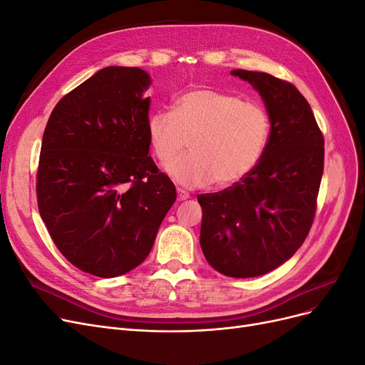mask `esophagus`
<instances>
[{
	"label": "esophagus",
	"mask_w": 365,
	"mask_h": 365,
	"mask_svg": "<svg viewBox=\"0 0 365 365\" xmlns=\"http://www.w3.org/2000/svg\"><path fill=\"white\" fill-rule=\"evenodd\" d=\"M189 197H190L189 193L182 189H178V201H185V200H189Z\"/></svg>",
	"instance_id": "34e87169"
}]
</instances>
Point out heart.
<instances>
[{"label": "heart", "mask_w": 365, "mask_h": 365, "mask_svg": "<svg viewBox=\"0 0 365 365\" xmlns=\"http://www.w3.org/2000/svg\"><path fill=\"white\" fill-rule=\"evenodd\" d=\"M269 135V114L260 103L210 88L184 93L173 113L157 111L148 120L149 145L161 164L174 161L191 140L192 153L170 168L187 187L240 182L257 168Z\"/></svg>", "instance_id": "b5f03b06"}]
</instances>
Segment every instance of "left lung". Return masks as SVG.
<instances>
[{
	"mask_svg": "<svg viewBox=\"0 0 365 365\" xmlns=\"http://www.w3.org/2000/svg\"><path fill=\"white\" fill-rule=\"evenodd\" d=\"M262 96L271 135L257 168L217 193L197 195L207 262L235 279L259 277L303 245L312 227L324 169V138L311 105L268 73L235 70Z\"/></svg>",
	"mask_w": 365,
	"mask_h": 365,
	"instance_id": "left-lung-1",
	"label": "left lung"
}]
</instances>
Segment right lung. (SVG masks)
<instances>
[{"mask_svg": "<svg viewBox=\"0 0 365 365\" xmlns=\"http://www.w3.org/2000/svg\"><path fill=\"white\" fill-rule=\"evenodd\" d=\"M149 85L137 67H106L61 98L43 130L39 215L63 257L97 277L137 268L176 200L149 157Z\"/></svg>", "mask_w": 365, "mask_h": 365, "instance_id": "1", "label": "right lung"}]
</instances>
